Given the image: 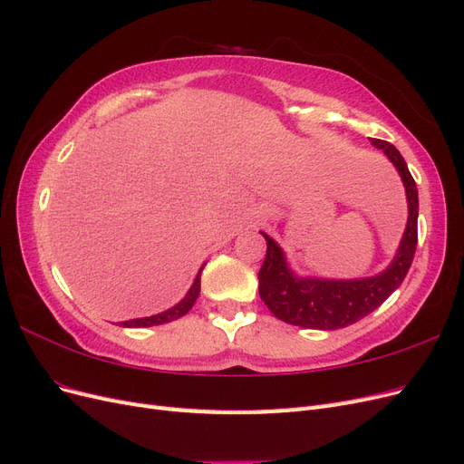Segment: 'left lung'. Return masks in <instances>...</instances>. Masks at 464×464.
<instances>
[{"label": "left lung", "mask_w": 464, "mask_h": 464, "mask_svg": "<svg viewBox=\"0 0 464 464\" xmlns=\"http://www.w3.org/2000/svg\"><path fill=\"white\" fill-rule=\"evenodd\" d=\"M372 143L397 166L409 199V224L395 261L387 266V271L372 278H298L288 269L283 249L261 232L266 240V254L259 269V296L280 321L304 329L333 331L348 327L377 310L401 286L409 273L418 244L416 181L395 147L382 139H372Z\"/></svg>", "instance_id": "8db88e82"}]
</instances>
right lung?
Listing matches in <instances>:
<instances>
[{
	"instance_id": "1",
	"label": "right lung",
	"mask_w": 464,
	"mask_h": 464,
	"mask_svg": "<svg viewBox=\"0 0 464 464\" xmlns=\"http://www.w3.org/2000/svg\"><path fill=\"white\" fill-rule=\"evenodd\" d=\"M201 269H203V266H201ZM199 275H201V271L198 273V278H195V283L189 288V292L186 294V298L181 300L179 304H176L174 307H170V310H166V312L157 314V315H150V317H143V319L123 321L121 327H152V325H162V323L174 321V319H178L181 315H186L191 310V305L195 304V300H198V296H199V288H201Z\"/></svg>"
}]
</instances>
